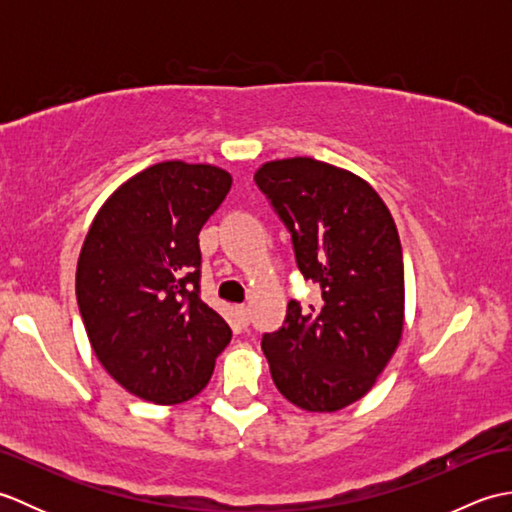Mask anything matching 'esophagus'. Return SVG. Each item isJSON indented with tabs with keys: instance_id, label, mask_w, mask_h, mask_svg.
Instances as JSON below:
<instances>
[{
	"instance_id": "1",
	"label": "esophagus",
	"mask_w": 512,
	"mask_h": 512,
	"mask_svg": "<svg viewBox=\"0 0 512 512\" xmlns=\"http://www.w3.org/2000/svg\"><path fill=\"white\" fill-rule=\"evenodd\" d=\"M235 314H237L239 323L248 325V308H246V306H237V308H235Z\"/></svg>"
}]
</instances>
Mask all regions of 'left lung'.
<instances>
[{
  "label": "left lung",
  "mask_w": 512,
  "mask_h": 512,
  "mask_svg": "<svg viewBox=\"0 0 512 512\" xmlns=\"http://www.w3.org/2000/svg\"><path fill=\"white\" fill-rule=\"evenodd\" d=\"M257 187L292 235L301 275L321 288L264 334L277 389L306 411H339L374 387L405 323L402 248L380 195L352 171L314 158L266 162Z\"/></svg>",
  "instance_id": "left-lung-1"
}]
</instances>
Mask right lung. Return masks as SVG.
Instances as JSON below:
<instances>
[{
  "instance_id": "obj_1",
  "label": "right lung",
  "mask_w": 512,
  "mask_h": 512,
  "mask_svg": "<svg viewBox=\"0 0 512 512\" xmlns=\"http://www.w3.org/2000/svg\"><path fill=\"white\" fill-rule=\"evenodd\" d=\"M231 173L167 160L123 182L96 213L76 264V301L101 365L156 405L198 396L231 328L200 297V228Z\"/></svg>"
}]
</instances>
